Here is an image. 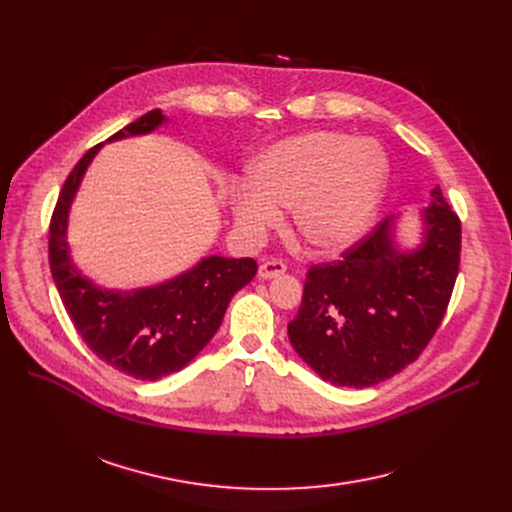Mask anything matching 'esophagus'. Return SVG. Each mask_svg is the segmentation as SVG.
<instances>
[{
  "instance_id": "34e87169",
  "label": "esophagus",
  "mask_w": 512,
  "mask_h": 512,
  "mask_svg": "<svg viewBox=\"0 0 512 512\" xmlns=\"http://www.w3.org/2000/svg\"><path fill=\"white\" fill-rule=\"evenodd\" d=\"M286 272V265L278 259H272V261H265L259 265V278L261 280H274L278 276H282Z\"/></svg>"
}]
</instances>
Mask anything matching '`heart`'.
Wrapping results in <instances>:
<instances>
[{
	"instance_id": "b5f03b06",
	"label": "heart",
	"mask_w": 512,
	"mask_h": 512,
	"mask_svg": "<svg viewBox=\"0 0 512 512\" xmlns=\"http://www.w3.org/2000/svg\"><path fill=\"white\" fill-rule=\"evenodd\" d=\"M390 164L371 139L317 130L259 153L247 182L228 186L236 232L259 242L292 207V228L307 247L336 253L369 230L388 184Z\"/></svg>"
}]
</instances>
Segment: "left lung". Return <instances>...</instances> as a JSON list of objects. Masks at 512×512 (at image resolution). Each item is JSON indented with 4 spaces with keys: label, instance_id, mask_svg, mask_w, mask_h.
I'll list each match as a JSON object with an SVG mask.
<instances>
[{
    "label": "left lung",
    "instance_id": "8db88e82",
    "mask_svg": "<svg viewBox=\"0 0 512 512\" xmlns=\"http://www.w3.org/2000/svg\"><path fill=\"white\" fill-rule=\"evenodd\" d=\"M390 215L338 263L315 265L288 324L297 355L332 386L369 388L413 363L446 313L461 261V222L440 186L402 242Z\"/></svg>",
    "mask_w": 512,
    "mask_h": 512
}]
</instances>
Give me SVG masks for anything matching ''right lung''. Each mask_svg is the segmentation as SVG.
<instances>
[{
    "label": "right lung",
    "mask_w": 512,
    "mask_h": 512,
    "mask_svg": "<svg viewBox=\"0 0 512 512\" xmlns=\"http://www.w3.org/2000/svg\"><path fill=\"white\" fill-rule=\"evenodd\" d=\"M153 110L107 143L145 137L168 124ZM103 143L89 149L64 182L49 224V267L76 332L91 351L134 380H161L191 363L220 330L234 294L257 274L251 257L209 255L166 282L145 288H105L78 270L68 245L70 207Z\"/></svg>",
    "instance_id": "1"
}]
</instances>
